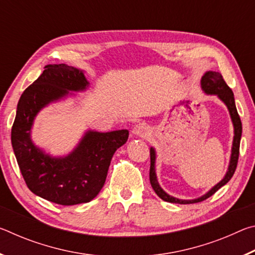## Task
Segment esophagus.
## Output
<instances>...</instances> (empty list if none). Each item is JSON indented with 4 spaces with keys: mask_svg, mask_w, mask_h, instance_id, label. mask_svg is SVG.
I'll return each mask as SVG.
<instances>
[{
    "mask_svg": "<svg viewBox=\"0 0 255 255\" xmlns=\"http://www.w3.org/2000/svg\"><path fill=\"white\" fill-rule=\"evenodd\" d=\"M132 133L138 137H146L149 133V127L146 124H137L132 129Z\"/></svg>",
    "mask_w": 255,
    "mask_h": 255,
    "instance_id": "esophagus-1",
    "label": "esophagus"
}]
</instances>
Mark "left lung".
Returning <instances> with one entry per match:
<instances>
[{
	"instance_id": "8db88e82",
	"label": "left lung",
	"mask_w": 255,
	"mask_h": 255,
	"mask_svg": "<svg viewBox=\"0 0 255 255\" xmlns=\"http://www.w3.org/2000/svg\"><path fill=\"white\" fill-rule=\"evenodd\" d=\"M201 88L207 94H215V96H217L224 103H225L226 107L228 108V111H230L232 122H233V125H234V139H233L230 166H228V171L225 175V178H224L221 182L216 184L210 191L206 193V195L193 200H181V199H178V198H174L170 195H167V193L164 191L161 187H159L156 179V173H155V158H156V156H155V149L153 147H150L149 181H150V184H152V188L154 189V191L156 192V195L164 201L173 202V204H180V205L196 204V202L204 201L207 199V198L213 196L217 190H219L223 187V185H225L228 181L232 179V176L234 175V172L236 170L237 162H239V155H240L242 123H241L240 116L237 114V109H236L235 100H234V93H233L230 86L226 84V82L224 81L221 73L218 72L209 71L205 73V75L201 77Z\"/></svg>"
}]
</instances>
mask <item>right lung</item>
Wrapping results in <instances>:
<instances>
[{"label":"right lung","mask_w":255,"mask_h":255,"mask_svg":"<svg viewBox=\"0 0 255 255\" xmlns=\"http://www.w3.org/2000/svg\"><path fill=\"white\" fill-rule=\"evenodd\" d=\"M89 85L83 71L65 64L46 65L21 96L11 130V141L21 174L30 191L63 206L85 204L106 182L111 158L126 143L127 129L109 132L89 130L65 157H51L31 141L33 119L42 108Z\"/></svg>","instance_id":"1"}]
</instances>
